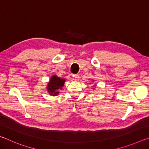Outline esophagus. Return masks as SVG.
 I'll return each mask as SVG.
<instances>
[{"mask_svg": "<svg viewBox=\"0 0 149 149\" xmlns=\"http://www.w3.org/2000/svg\"><path fill=\"white\" fill-rule=\"evenodd\" d=\"M72 77H73V78H74V79L76 80V81L79 79V75H78V74H74V75H72Z\"/></svg>", "mask_w": 149, "mask_h": 149, "instance_id": "obj_1", "label": "esophagus"}]
</instances>
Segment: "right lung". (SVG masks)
Listing matches in <instances>:
<instances>
[{"instance_id": "right-lung-1", "label": "right lung", "mask_w": 149, "mask_h": 149, "mask_svg": "<svg viewBox=\"0 0 149 149\" xmlns=\"http://www.w3.org/2000/svg\"><path fill=\"white\" fill-rule=\"evenodd\" d=\"M65 81V80L64 79H61L55 75H52L47 85L48 92L50 95L56 96L59 93L58 90L62 89Z\"/></svg>"}]
</instances>
